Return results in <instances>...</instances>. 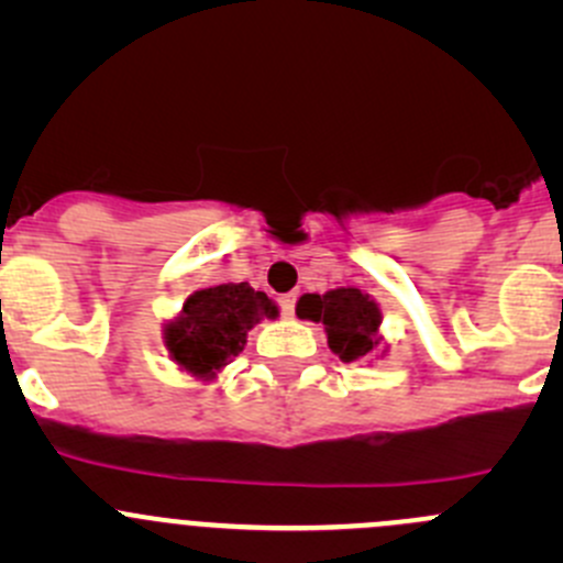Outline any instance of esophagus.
Wrapping results in <instances>:
<instances>
[{
    "label": "esophagus",
    "instance_id": "esophagus-1",
    "mask_svg": "<svg viewBox=\"0 0 563 563\" xmlns=\"http://www.w3.org/2000/svg\"><path fill=\"white\" fill-rule=\"evenodd\" d=\"M297 297L299 294H283V297H277V305H280V310H283V316H288L291 318L294 316V308H297Z\"/></svg>",
    "mask_w": 563,
    "mask_h": 563
}]
</instances>
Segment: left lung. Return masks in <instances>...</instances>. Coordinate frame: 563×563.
I'll return each mask as SVG.
<instances>
[{
  "label": "left lung",
  "instance_id": "1",
  "mask_svg": "<svg viewBox=\"0 0 563 563\" xmlns=\"http://www.w3.org/2000/svg\"><path fill=\"white\" fill-rule=\"evenodd\" d=\"M297 316L323 323L329 349L343 362H356L378 345L382 310L360 288H334L323 297L305 294L297 302Z\"/></svg>",
  "mask_w": 563,
  "mask_h": 563
}]
</instances>
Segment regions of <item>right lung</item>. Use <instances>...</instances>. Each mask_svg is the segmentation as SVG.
<instances>
[{
	"mask_svg": "<svg viewBox=\"0 0 563 563\" xmlns=\"http://www.w3.org/2000/svg\"><path fill=\"white\" fill-rule=\"evenodd\" d=\"M275 316V302L247 283L201 288L187 297L181 316L166 327V349L181 367L209 378L245 349L253 323Z\"/></svg>",
	"mask_w": 563,
	"mask_h": 563,
	"instance_id": "add662e5",
	"label": "right lung"
}]
</instances>
